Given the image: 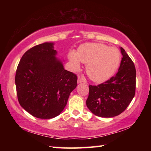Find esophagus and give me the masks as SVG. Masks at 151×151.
Wrapping results in <instances>:
<instances>
[{
    "mask_svg": "<svg viewBox=\"0 0 151 151\" xmlns=\"http://www.w3.org/2000/svg\"><path fill=\"white\" fill-rule=\"evenodd\" d=\"M83 80L81 77H78V80H77V83H83Z\"/></svg>",
    "mask_w": 151,
    "mask_h": 151,
    "instance_id": "34e87169",
    "label": "esophagus"
}]
</instances>
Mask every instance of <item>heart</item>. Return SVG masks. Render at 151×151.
<instances>
[{
    "label": "heart",
    "instance_id": "b5f03b06",
    "mask_svg": "<svg viewBox=\"0 0 151 151\" xmlns=\"http://www.w3.org/2000/svg\"><path fill=\"white\" fill-rule=\"evenodd\" d=\"M68 58L75 70L80 68V60L86 64V72L89 78L96 83H103L116 72L121 54L116 48L101 43H86L78 48L76 53L70 51Z\"/></svg>",
    "mask_w": 151,
    "mask_h": 151
}]
</instances>
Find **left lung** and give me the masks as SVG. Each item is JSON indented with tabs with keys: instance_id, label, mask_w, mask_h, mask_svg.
Returning a JSON list of instances; mask_svg holds the SVG:
<instances>
[{
	"instance_id": "1",
	"label": "left lung",
	"mask_w": 151,
	"mask_h": 151,
	"mask_svg": "<svg viewBox=\"0 0 151 151\" xmlns=\"http://www.w3.org/2000/svg\"><path fill=\"white\" fill-rule=\"evenodd\" d=\"M121 65L116 75L100 85H89L86 106L94 114L110 118L119 115L131 103L136 89L134 63L121 47Z\"/></svg>"
}]
</instances>
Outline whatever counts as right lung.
I'll return each instance as SVG.
<instances>
[{"instance_id":"obj_1","label":"right lung","mask_w":151,"mask_h":151,"mask_svg":"<svg viewBox=\"0 0 151 151\" xmlns=\"http://www.w3.org/2000/svg\"><path fill=\"white\" fill-rule=\"evenodd\" d=\"M53 45L45 42L28 50L20 59L15 75L20 106L39 119L59 115L77 86V76L65 70L62 62L56 58L57 52Z\"/></svg>"}]
</instances>
